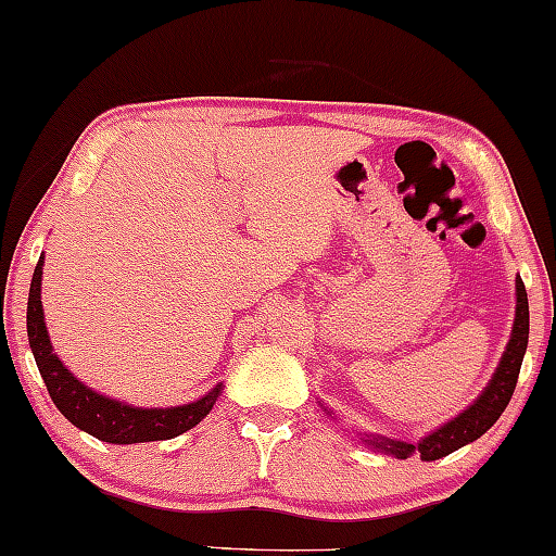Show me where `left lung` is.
Masks as SVG:
<instances>
[{
    "label": "left lung",
    "instance_id": "obj_1",
    "mask_svg": "<svg viewBox=\"0 0 556 556\" xmlns=\"http://www.w3.org/2000/svg\"><path fill=\"white\" fill-rule=\"evenodd\" d=\"M516 321H514V334H510V342L506 352H503V359L495 370L490 386L482 391L478 401L472 403L465 414H459L457 419L444 424L442 429H437L434 434L424 437L419 444H408V442H393V439H380L372 437L367 439L372 446L378 450H386L395 454V457L406 459L410 454H419L424 463H431V459L446 457L459 446L475 442L480 439L485 431L493 427L495 421L501 419V414L506 410L510 395L516 391L518 383V372H521V363H523V352L526 344H529V299H526V286L523 280H516Z\"/></svg>",
    "mask_w": 556,
    "mask_h": 556
}]
</instances>
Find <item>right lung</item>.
Here are the masks:
<instances>
[{
	"label": "right lung",
	"mask_w": 556,
	"mask_h": 556,
	"mask_svg": "<svg viewBox=\"0 0 556 556\" xmlns=\"http://www.w3.org/2000/svg\"><path fill=\"white\" fill-rule=\"evenodd\" d=\"M40 278L42 257L33 273L30 299H27V340H30L35 363H38V370L42 380H46L50 399H53L55 408L74 427L110 444L161 442V439H173L197 427L212 410L222 386H216L212 393L199 399L197 403H186V406L178 408H132L119 401L106 399V395L93 393L91 388L78 383L74 375L63 367L61 359L53 355V348H50L40 304Z\"/></svg>",
	"instance_id": "1"
}]
</instances>
